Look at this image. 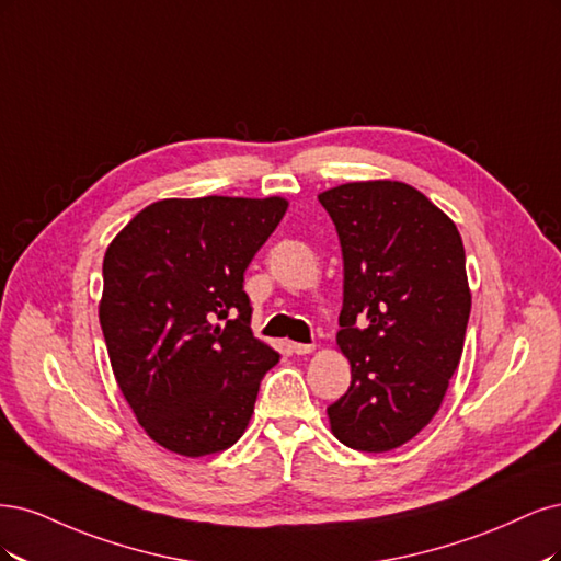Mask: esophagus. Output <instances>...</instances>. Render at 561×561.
Returning <instances> with one entry per match:
<instances>
[{
	"instance_id": "esophagus-1",
	"label": "esophagus",
	"mask_w": 561,
	"mask_h": 561,
	"mask_svg": "<svg viewBox=\"0 0 561 561\" xmlns=\"http://www.w3.org/2000/svg\"><path fill=\"white\" fill-rule=\"evenodd\" d=\"M312 350H314V345H305V342H291V352L298 354V356L310 354Z\"/></svg>"
}]
</instances>
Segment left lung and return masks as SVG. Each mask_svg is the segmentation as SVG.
Here are the masks:
<instances>
[{
  "label": "left lung",
  "mask_w": 561,
  "mask_h": 561,
  "mask_svg": "<svg viewBox=\"0 0 561 561\" xmlns=\"http://www.w3.org/2000/svg\"><path fill=\"white\" fill-rule=\"evenodd\" d=\"M335 224L345 284L337 345L352 385L329 405L333 436L358 451L401 447L431 422L463 352L471 314L457 226L401 182L319 195Z\"/></svg>",
  "instance_id": "8db88e82"
}]
</instances>
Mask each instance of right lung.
Wrapping results in <instances>:
<instances>
[{
    "mask_svg": "<svg viewBox=\"0 0 561 561\" xmlns=\"http://www.w3.org/2000/svg\"><path fill=\"white\" fill-rule=\"evenodd\" d=\"M284 197L158 201L110 244L100 323L116 382L149 436L184 457L244 433L279 354L251 333L244 270Z\"/></svg>",
    "mask_w": 561,
    "mask_h": 561,
    "instance_id": "obj_1",
    "label": "right lung"
}]
</instances>
